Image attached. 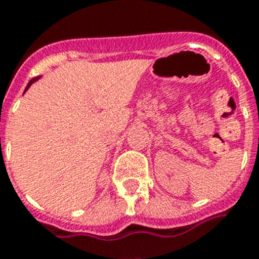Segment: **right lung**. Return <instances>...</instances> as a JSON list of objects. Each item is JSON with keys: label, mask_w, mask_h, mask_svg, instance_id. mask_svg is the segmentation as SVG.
Listing matches in <instances>:
<instances>
[{"label": "right lung", "mask_w": 259, "mask_h": 259, "mask_svg": "<svg viewBox=\"0 0 259 259\" xmlns=\"http://www.w3.org/2000/svg\"><path fill=\"white\" fill-rule=\"evenodd\" d=\"M35 80H36V79H34V80H31V81H30V82H29V84H27V87H26V89H27V88H29V87H30V85H31V82H34V81H35ZM26 89H25V91H26Z\"/></svg>", "instance_id": "1"}]
</instances>
